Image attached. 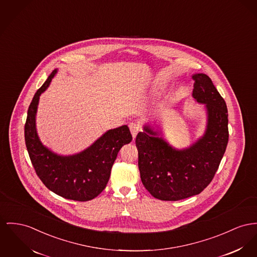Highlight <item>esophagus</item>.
<instances>
[{
  "mask_svg": "<svg viewBox=\"0 0 257 257\" xmlns=\"http://www.w3.org/2000/svg\"><path fill=\"white\" fill-rule=\"evenodd\" d=\"M130 130H131V133H132V136L134 137V139L137 137V135L139 132V125L137 123L135 122H132L130 124Z\"/></svg>",
  "mask_w": 257,
  "mask_h": 257,
  "instance_id": "1",
  "label": "esophagus"
}]
</instances>
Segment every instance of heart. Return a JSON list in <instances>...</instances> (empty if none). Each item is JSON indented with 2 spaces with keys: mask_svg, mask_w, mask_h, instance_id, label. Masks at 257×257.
Masks as SVG:
<instances>
[{
  "mask_svg": "<svg viewBox=\"0 0 257 257\" xmlns=\"http://www.w3.org/2000/svg\"><path fill=\"white\" fill-rule=\"evenodd\" d=\"M158 91H159V88L157 90H155V92H158Z\"/></svg>",
  "mask_w": 257,
  "mask_h": 257,
  "instance_id": "obj_1",
  "label": "heart"
}]
</instances>
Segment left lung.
Here are the masks:
<instances>
[{
  "instance_id": "obj_1",
  "label": "left lung",
  "mask_w": 257,
  "mask_h": 257,
  "mask_svg": "<svg viewBox=\"0 0 257 257\" xmlns=\"http://www.w3.org/2000/svg\"><path fill=\"white\" fill-rule=\"evenodd\" d=\"M192 78V96L205 110L204 135L189 147L178 149L164 138L158 125L147 122L136 139L141 181L162 201L200 194L212 180L228 143V111L222 96L207 75L197 73Z\"/></svg>"
}]
</instances>
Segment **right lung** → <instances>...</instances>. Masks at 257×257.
Wrapping results in <instances>:
<instances>
[{
  "label": "right lung",
  "instance_id": "1",
  "mask_svg": "<svg viewBox=\"0 0 257 257\" xmlns=\"http://www.w3.org/2000/svg\"><path fill=\"white\" fill-rule=\"evenodd\" d=\"M54 69L35 93L24 127L25 144L37 175L46 187L68 200L86 202L97 197L106 187L112 166L120 148L133 137L126 124L109 130L85 150L59 155L45 146L37 133L36 115L41 94L57 74Z\"/></svg>",
  "mask_w": 257,
  "mask_h": 257
}]
</instances>
